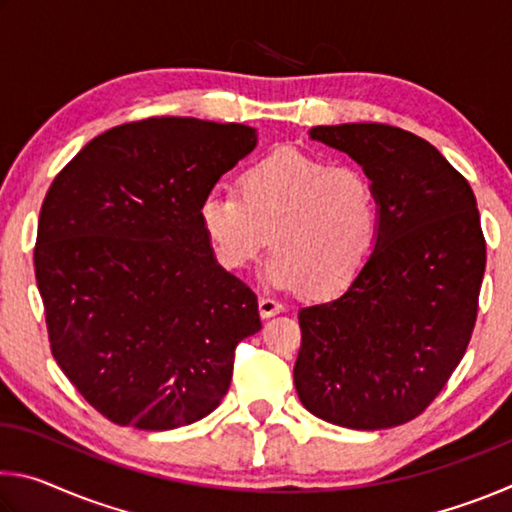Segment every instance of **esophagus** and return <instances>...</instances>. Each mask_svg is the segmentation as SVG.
I'll return each instance as SVG.
<instances>
[{"instance_id":"1","label":"esophagus","mask_w":512,"mask_h":512,"mask_svg":"<svg viewBox=\"0 0 512 512\" xmlns=\"http://www.w3.org/2000/svg\"><path fill=\"white\" fill-rule=\"evenodd\" d=\"M282 309H284V307L280 305V302L273 300V298H268V296L259 298V314H262L264 318H271V316H275V314H280Z\"/></svg>"}]
</instances>
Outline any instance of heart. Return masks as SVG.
Instances as JSON below:
<instances>
[{
    "mask_svg": "<svg viewBox=\"0 0 512 512\" xmlns=\"http://www.w3.org/2000/svg\"><path fill=\"white\" fill-rule=\"evenodd\" d=\"M201 225L228 271L255 262L271 241L268 282L329 298L350 287L375 253L381 203L357 164L280 149L241 173L239 196L207 194Z\"/></svg>",
    "mask_w": 512,
    "mask_h": 512,
    "instance_id": "b5f03b06",
    "label": "heart"
}]
</instances>
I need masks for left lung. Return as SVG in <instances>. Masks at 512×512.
Returning a JSON list of instances; mask_svg holds the SVG:
<instances>
[{"mask_svg": "<svg viewBox=\"0 0 512 512\" xmlns=\"http://www.w3.org/2000/svg\"><path fill=\"white\" fill-rule=\"evenodd\" d=\"M309 133L372 178L381 232L343 296L300 309L293 384L320 420L397 427L436 400L472 339L485 271L476 198L438 149L402 128L341 124Z\"/></svg>", "mask_w": 512, "mask_h": 512, "instance_id": "left-lung-1", "label": "left lung"}]
</instances>
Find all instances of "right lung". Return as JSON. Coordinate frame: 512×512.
Instances as JSON below:
<instances>
[{"label": "right lung", "instance_id": "obj_1", "mask_svg": "<svg viewBox=\"0 0 512 512\" xmlns=\"http://www.w3.org/2000/svg\"><path fill=\"white\" fill-rule=\"evenodd\" d=\"M255 128L149 117L110 128L58 173L33 250L51 354L119 427L167 431L228 393L257 296L216 264L201 203Z\"/></svg>", "mask_w": 512, "mask_h": 512}]
</instances>
